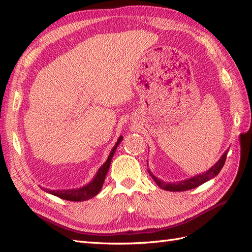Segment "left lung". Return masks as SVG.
<instances>
[{
  "instance_id": "8db88e82",
  "label": "left lung",
  "mask_w": 252,
  "mask_h": 252,
  "mask_svg": "<svg viewBox=\"0 0 252 252\" xmlns=\"http://www.w3.org/2000/svg\"><path fill=\"white\" fill-rule=\"evenodd\" d=\"M227 152L228 151L225 152V154L222 156V158L219 159V162H217V164L213 166L212 168H210L208 171H206L205 173H202V174H197L191 179H188V180L182 181L179 183H164L163 181L157 179L149 170H148V172L151 175V178L156 181L157 185L159 188H162L164 190H168V191H174V192L175 191H186V190H190L192 188L199 187L200 185L204 184L205 182H207L208 180L215 178L217 174H219V172L222 170L223 166L225 164L226 158H227Z\"/></svg>"
}]
</instances>
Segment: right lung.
<instances>
[{
  "instance_id": "right-lung-1",
  "label": "right lung",
  "mask_w": 252,
  "mask_h": 252,
  "mask_svg": "<svg viewBox=\"0 0 252 252\" xmlns=\"http://www.w3.org/2000/svg\"><path fill=\"white\" fill-rule=\"evenodd\" d=\"M123 140L122 136H120L116 146H114L110 152V155L107 158V161L105 162V164L101 167L100 169H98L95 178L94 179L93 182H90L88 185L84 186L82 188L79 189H68V190H47V189H44L45 191H47L53 195H56L60 199H63V200H67V201H72V202H81V201H86L91 199V197H94V195H96L98 192H100V190L104 184V181H105V177L106 174L108 172L109 169V166L111 163V158L114 155V152L117 150V147L119 146V144L121 143V141Z\"/></svg>"
}]
</instances>
